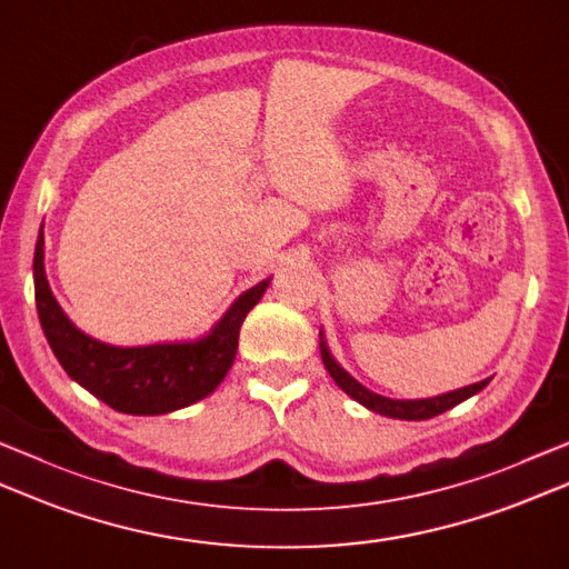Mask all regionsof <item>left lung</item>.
<instances>
[{
  "mask_svg": "<svg viewBox=\"0 0 569 569\" xmlns=\"http://www.w3.org/2000/svg\"><path fill=\"white\" fill-rule=\"evenodd\" d=\"M320 336H322V332H320ZM320 358H322V365H326V370L330 372L332 380H336V385L342 389L345 395H350L355 402H360L362 407L372 409L382 417L405 419V421H421V419H431L437 415H443V411L456 407V405H461L463 399L478 395L488 382H491V380H481L476 385L456 389V392H447V395H439V397H431V399H389V397L370 392V389L362 387L352 375L345 372L342 367L336 362V358L330 355L328 345L322 338H320Z\"/></svg>",
  "mask_w": 569,
  "mask_h": 569,
  "instance_id": "8db88e82",
  "label": "left lung"
}]
</instances>
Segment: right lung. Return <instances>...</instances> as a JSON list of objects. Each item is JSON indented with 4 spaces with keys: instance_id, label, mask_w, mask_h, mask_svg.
<instances>
[{
    "instance_id": "add662e5",
    "label": "right lung",
    "mask_w": 569,
    "mask_h": 569,
    "mask_svg": "<svg viewBox=\"0 0 569 569\" xmlns=\"http://www.w3.org/2000/svg\"><path fill=\"white\" fill-rule=\"evenodd\" d=\"M269 283L266 278L241 293L204 338L118 348L86 336L61 310L43 271V233L33 251V296L56 360L100 402L136 417L170 415L214 392L237 358L241 322Z\"/></svg>"
}]
</instances>
